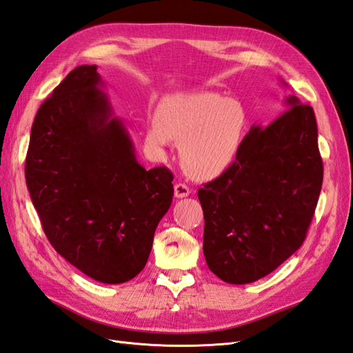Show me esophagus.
<instances>
[{
  "label": "esophagus",
  "mask_w": 353,
  "mask_h": 353,
  "mask_svg": "<svg viewBox=\"0 0 353 353\" xmlns=\"http://www.w3.org/2000/svg\"><path fill=\"white\" fill-rule=\"evenodd\" d=\"M191 194V189H189L185 183H177L174 186V195L176 198H185Z\"/></svg>",
  "instance_id": "1"
}]
</instances>
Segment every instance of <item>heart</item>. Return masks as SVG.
<instances>
[{
	"label": "heart",
	"instance_id": "heart-1",
	"mask_svg": "<svg viewBox=\"0 0 353 353\" xmlns=\"http://www.w3.org/2000/svg\"><path fill=\"white\" fill-rule=\"evenodd\" d=\"M157 117L146 130L149 148L164 153L171 139L182 140L180 162L194 179H212L231 165L248 123L240 101L212 90L171 95Z\"/></svg>",
	"mask_w": 353,
	"mask_h": 353
}]
</instances>
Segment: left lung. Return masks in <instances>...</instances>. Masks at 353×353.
Segmentation results:
<instances>
[{
  "label": "left lung",
  "instance_id": "8db88e82",
  "mask_svg": "<svg viewBox=\"0 0 353 353\" xmlns=\"http://www.w3.org/2000/svg\"><path fill=\"white\" fill-rule=\"evenodd\" d=\"M283 103L286 112L267 128L252 125L231 167L198 191L205 263L227 283L256 282L295 254L319 200L314 112L295 95Z\"/></svg>",
  "mask_w": 353,
  "mask_h": 353
}]
</instances>
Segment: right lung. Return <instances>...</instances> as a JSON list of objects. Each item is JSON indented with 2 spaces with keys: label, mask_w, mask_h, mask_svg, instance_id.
I'll return each instance as SVG.
<instances>
[{
  "label": "right lung",
  "mask_w": 353,
  "mask_h": 353,
  "mask_svg": "<svg viewBox=\"0 0 353 353\" xmlns=\"http://www.w3.org/2000/svg\"><path fill=\"white\" fill-rule=\"evenodd\" d=\"M104 88L97 65H79L53 89L35 114L25 179L58 254L117 285L146 265L174 189L168 168L139 164Z\"/></svg>",
  "instance_id": "add662e5"
}]
</instances>
